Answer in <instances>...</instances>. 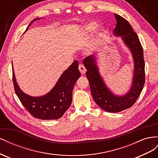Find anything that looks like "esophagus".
<instances>
[{"instance_id": "1", "label": "esophagus", "mask_w": 158, "mask_h": 158, "mask_svg": "<svg viewBox=\"0 0 158 158\" xmlns=\"http://www.w3.org/2000/svg\"><path fill=\"white\" fill-rule=\"evenodd\" d=\"M78 69L82 74H84L85 73V72H86V69H85V68L84 67V66L83 64H79Z\"/></svg>"}]
</instances>
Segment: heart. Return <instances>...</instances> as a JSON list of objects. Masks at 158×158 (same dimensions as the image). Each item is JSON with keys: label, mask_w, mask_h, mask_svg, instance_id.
I'll return each mask as SVG.
<instances>
[{"label": "heart", "mask_w": 158, "mask_h": 158, "mask_svg": "<svg viewBox=\"0 0 158 158\" xmlns=\"http://www.w3.org/2000/svg\"><path fill=\"white\" fill-rule=\"evenodd\" d=\"M97 27L98 23L95 22H89L87 23L86 25H85L82 29H81V33H82V34L84 35H89L90 34H92V33L95 31V30L96 29ZM100 31H102V30H100ZM101 31L99 33L98 36L89 44L88 47V50L89 52H93L98 48L99 38L102 35Z\"/></svg>", "instance_id": "obj_1"}]
</instances>
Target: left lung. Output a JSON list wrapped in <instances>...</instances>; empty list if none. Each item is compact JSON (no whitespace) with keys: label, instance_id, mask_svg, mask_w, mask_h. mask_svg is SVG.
<instances>
[{"label":"left lung","instance_id":"obj_1","mask_svg":"<svg viewBox=\"0 0 158 158\" xmlns=\"http://www.w3.org/2000/svg\"><path fill=\"white\" fill-rule=\"evenodd\" d=\"M114 15L117 24L113 35L121 37L123 44L130 51L133 60L134 69L130 88L125 94H114L107 86L100 74L98 56L89 55L83 61L87 69L85 75L95 102L104 111L109 113L121 112L131 107L139 97L145 83V64L140 40L128 21L118 14Z\"/></svg>","mask_w":158,"mask_h":158}]
</instances>
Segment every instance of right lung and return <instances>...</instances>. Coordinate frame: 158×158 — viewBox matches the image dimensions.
<instances>
[{
    "label": "right lung",
    "instance_id": "right-lung-1",
    "mask_svg": "<svg viewBox=\"0 0 158 158\" xmlns=\"http://www.w3.org/2000/svg\"><path fill=\"white\" fill-rule=\"evenodd\" d=\"M40 19L41 18L32 20L26 31L33 22ZM12 65L13 82L16 94L23 106L31 115L42 120H56L63 117L70 106L74 85L81 76L78 70V60H74L63 72L54 87L48 93L36 97L24 93L20 89L17 83L12 63Z\"/></svg>",
    "mask_w": 158,
    "mask_h": 158
}]
</instances>
